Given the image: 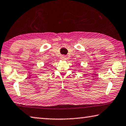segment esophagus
<instances>
[{
  "mask_svg": "<svg viewBox=\"0 0 126 126\" xmlns=\"http://www.w3.org/2000/svg\"><path fill=\"white\" fill-rule=\"evenodd\" d=\"M62 60H65L66 58H65V56H62Z\"/></svg>",
  "mask_w": 126,
  "mask_h": 126,
  "instance_id": "1",
  "label": "esophagus"
}]
</instances>
